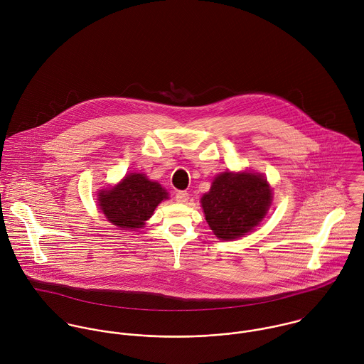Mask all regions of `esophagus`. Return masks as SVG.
Returning a JSON list of instances; mask_svg holds the SVG:
<instances>
[{
	"mask_svg": "<svg viewBox=\"0 0 364 364\" xmlns=\"http://www.w3.org/2000/svg\"><path fill=\"white\" fill-rule=\"evenodd\" d=\"M175 199H176V202L178 203H186L188 200H189V193L188 192H176V195H175Z\"/></svg>",
	"mask_w": 364,
	"mask_h": 364,
	"instance_id": "obj_1",
	"label": "esophagus"
}]
</instances>
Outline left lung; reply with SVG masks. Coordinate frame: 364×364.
<instances>
[{
    "label": "left lung",
    "mask_w": 364,
    "mask_h": 364,
    "mask_svg": "<svg viewBox=\"0 0 364 364\" xmlns=\"http://www.w3.org/2000/svg\"><path fill=\"white\" fill-rule=\"evenodd\" d=\"M202 208L214 235L231 241L255 230L272 203V189L255 172H223L217 175Z\"/></svg>",
    "instance_id": "left-lung-1"
}]
</instances>
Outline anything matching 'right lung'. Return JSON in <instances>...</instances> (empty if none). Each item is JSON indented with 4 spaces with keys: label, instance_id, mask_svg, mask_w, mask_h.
<instances>
[{
    "label": "right lung",
    "instance_id": "obj_1",
    "mask_svg": "<svg viewBox=\"0 0 364 364\" xmlns=\"http://www.w3.org/2000/svg\"><path fill=\"white\" fill-rule=\"evenodd\" d=\"M168 192L144 173H129L116 186L98 193V206L120 228H141Z\"/></svg>",
    "mask_w": 364,
    "mask_h": 364
}]
</instances>
